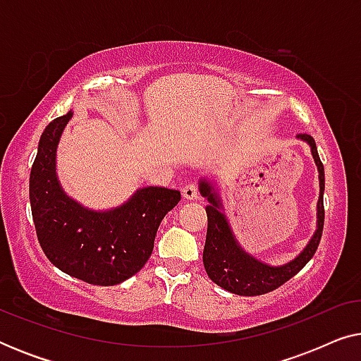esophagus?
I'll return each mask as SVG.
<instances>
[{
  "label": "esophagus",
  "mask_w": 361,
  "mask_h": 361,
  "mask_svg": "<svg viewBox=\"0 0 361 361\" xmlns=\"http://www.w3.org/2000/svg\"><path fill=\"white\" fill-rule=\"evenodd\" d=\"M182 197L187 200L199 199V189H197L195 184H187L184 189H182Z\"/></svg>",
  "instance_id": "34e87169"
}]
</instances>
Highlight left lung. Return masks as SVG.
<instances>
[{
	"label": "left lung",
	"mask_w": 361,
	"mask_h": 361,
	"mask_svg": "<svg viewBox=\"0 0 361 361\" xmlns=\"http://www.w3.org/2000/svg\"><path fill=\"white\" fill-rule=\"evenodd\" d=\"M299 140H302L310 146V152L315 161L319 171V185L320 194L317 202V230L307 246L300 251L298 258H294L289 263L283 266H269L261 263L253 256L246 253L236 241L233 231H231L228 220L224 212H221L220 197L214 189V184L209 180L202 179L199 190L202 197L209 200V205L205 207L207 220V238L204 248V266L209 278L230 293L238 295H261L271 290L278 289L286 281H289L293 276L299 273L310 258L317 251V246L322 238L324 230V189H325V177H324V164L320 161L317 146L312 136L298 135Z\"/></svg>",
	"instance_id": "1"
}]
</instances>
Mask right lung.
<instances>
[{"instance_id":"obj_1","label":"right lung","mask_w":361,"mask_h":361,"mask_svg":"<svg viewBox=\"0 0 361 361\" xmlns=\"http://www.w3.org/2000/svg\"><path fill=\"white\" fill-rule=\"evenodd\" d=\"M73 113L49 123L39 140L29 177V200L39 245L68 276L95 286H115L147 263L162 219L180 192L145 187L116 209L95 212L71 199L56 172V152Z\"/></svg>"}]
</instances>
